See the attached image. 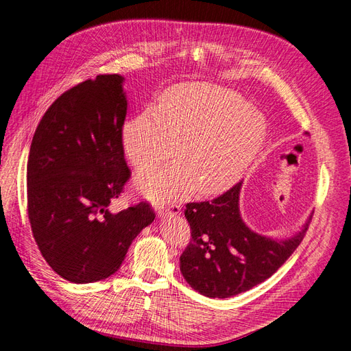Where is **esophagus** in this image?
I'll return each mask as SVG.
<instances>
[{
	"label": "esophagus",
	"mask_w": 351,
	"mask_h": 351,
	"mask_svg": "<svg viewBox=\"0 0 351 351\" xmlns=\"http://www.w3.org/2000/svg\"><path fill=\"white\" fill-rule=\"evenodd\" d=\"M157 214H159L160 217H166V216H178V214H180V206L175 204V202H171V204H167L166 207L157 210Z\"/></svg>",
	"instance_id": "34e87169"
}]
</instances>
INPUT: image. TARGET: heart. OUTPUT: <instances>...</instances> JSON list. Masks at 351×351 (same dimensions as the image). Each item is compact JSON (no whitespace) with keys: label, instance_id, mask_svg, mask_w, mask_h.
Instances as JSON below:
<instances>
[{"label":"heart","instance_id":"heart-1","mask_svg":"<svg viewBox=\"0 0 351 351\" xmlns=\"http://www.w3.org/2000/svg\"><path fill=\"white\" fill-rule=\"evenodd\" d=\"M265 140L267 122L251 104L207 83L167 88L154 109L144 110L122 130L123 150L140 169L165 160L175 149L179 154L137 179L138 189L157 204L197 188L207 195L228 189L254 163Z\"/></svg>","mask_w":351,"mask_h":351}]
</instances>
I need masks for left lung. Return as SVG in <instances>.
I'll return each mask as SVG.
<instances>
[{"instance_id": "1", "label": "left lung", "mask_w": 351, "mask_h": 351, "mask_svg": "<svg viewBox=\"0 0 351 351\" xmlns=\"http://www.w3.org/2000/svg\"><path fill=\"white\" fill-rule=\"evenodd\" d=\"M241 188L242 182L213 201L186 204L191 242L179 258L180 273L207 298H232L269 278L296 251L312 217L285 239L259 234L241 216Z\"/></svg>"}]
</instances>
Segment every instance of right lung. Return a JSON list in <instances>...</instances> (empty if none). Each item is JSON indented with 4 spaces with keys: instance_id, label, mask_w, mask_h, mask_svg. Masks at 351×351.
I'll return each mask as SVG.
<instances>
[{
    "instance_id": "right-lung-1",
    "label": "right lung",
    "mask_w": 351,
    "mask_h": 351,
    "mask_svg": "<svg viewBox=\"0 0 351 351\" xmlns=\"http://www.w3.org/2000/svg\"><path fill=\"white\" fill-rule=\"evenodd\" d=\"M119 74L66 90L45 112L27 160V214L45 261L75 285L105 280L154 220L149 202L109 210L131 171L123 157L127 95Z\"/></svg>"
}]
</instances>
